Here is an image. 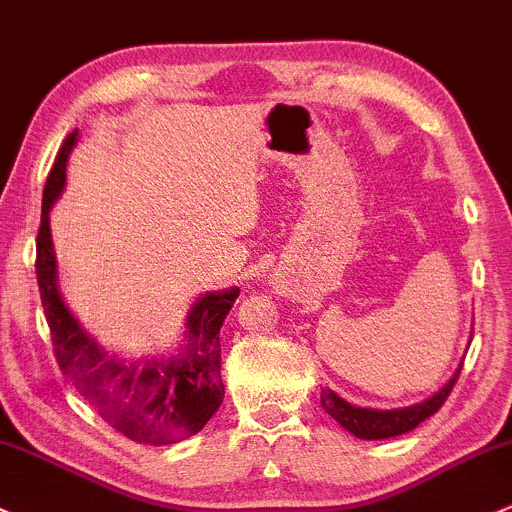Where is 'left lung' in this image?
I'll list each match as a JSON object with an SVG mask.
<instances>
[{"instance_id":"left-lung-1","label":"left lung","mask_w":512,"mask_h":512,"mask_svg":"<svg viewBox=\"0 0 512 512\" xmlns=\"http://www.w3.org/2000/svg\"><path fill=\"white\" fill-rule=\"evenodd\" d=\"M459 372H462V364L454 369V374L449 376V381L442 386L440 391L432 393L425 401L413 403L406 408H393V411H379V408H359L347 403L345 398H340L333 389H323L320 393V406L323 411L335 418L347 432L359 437V440H389V437H398L403 432H411L418 428L425 418L435 415L442 408V403L447 401L449 391L457 384Z\"/></svg>"}]
</instances>
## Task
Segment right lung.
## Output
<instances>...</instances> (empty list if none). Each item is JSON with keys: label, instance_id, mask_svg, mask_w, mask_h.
I'll return each mask as SVG.
<instances>
[{"label": "right lung", "instance_id": "obj_1", "mask_svg": "<svg viewBox=\"0 0 512 512\" xmlns=\"http://www.w3.org/2000/svg\"><path fill=\"white\" fill-rule=\"evenodd\" d=\"M75 143L77 128L67 136L48 174L36 240V277L55 357L63 374L111 428L145 445H174L196 435L223 403L221 325L240 289L230 286L201 294L189 308L184 345L174 355L111 357L67 308L58 286L50 209L65 189L67 157Z\"/></svg>", "mask_w": 512, "mask_h": 512}]
</instances>
